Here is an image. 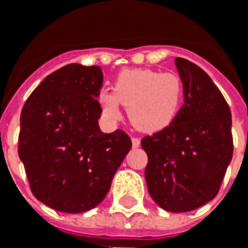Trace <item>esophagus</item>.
Segmentation results:
<instances>
[{"label": "esophagus", "mask_w": 248, "mask_h": 248, "mask_svg": "<svg viewBox=\"0 0 248 248\" xmlns=\"http://www.w3.org/2000/svg\"><path fill=\"white\" fill-rule=\"evenodd\" d=\"M132 148H139L140 146V140L138 138H132Z\"/></svg>", "instance_id": "obj_1"}]
</instances>
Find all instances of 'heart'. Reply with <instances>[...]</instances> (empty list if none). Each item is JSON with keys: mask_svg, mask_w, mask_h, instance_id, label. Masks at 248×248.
Returning a JSON list of instances; mask_svg holds the SVG:
<instances>
[{"mask_svg": "<svg viewBox=\"0 0 248 248\" xmlns=\"http://www.w3.org/2000/svg\"><path fill=\"white\" fill-rule=\"evenodd\" d=\"M184 84L175 73L149 69L124 70L117 76L113 92L102 90L98 95L103 117L117 121L120 105L127 108L129 123L140 132H158L167 128L181 109Z\"/></svg>", "mask_w": 248, "mask_h": 248, "instance_id": "obj_1", "label": "heart"}]
</instances>
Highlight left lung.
I'll return each mask as SVG.
<instances>
[{
    "label": "left lung",
    "mask_w": 248,
    "mask_h": 248,
    "mask_svg": "<svg viewBox=\"0 0 248 248\" xmlns=\"http://www.w3.org/2000/svg\"><path fill=\"white\" fill-rule=\"evenodd\" d=\"M184 105L167 128L140 140L149 161L145 179L163 210L186 213L214 199L233 155L231 109L208 74L175 59Z\"/></svg>",
    "instance_id": "left-lung-1"
}]
</instances>
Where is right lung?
I'll list each match as a JSON object with an SVG mask.
<instances>
[{"instance_id":"1","label":"right lung","mask_w":248,"mask_h":248,"mask_svg":"<svg viewBox=\"0 0 248 248\" xmlns=\"http://www.w3.org/2000/svg\"><path fill=\"white\" fill-rule=\"evenodd\" d=\"M99 66L67 64L45 77L20 114L19 157L33 195L61 213L96 207L132 146L121 129L99 128Z\"/></svg>"}]
</instances>
